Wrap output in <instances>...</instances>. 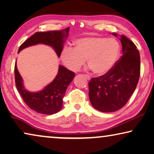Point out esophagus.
Instances as JSON below:
<instances>
[{
	"label": "esophagus",
	"mask_w": 154,
	"mask_h": 154,
	"mask_svg": "<svg viewBox=\"0 0 154 154\" xmlns=\"http://www.w3.org/2000/svg\"><path fill=\"white\" fill-rule=\"evenodd\" d=\"M84 76L86 78V79H87V80H90L91 79V77L89 76V75H87V74H84Z\"/></svg>",
	"instance_id": "obj_1"
}]
</instances>
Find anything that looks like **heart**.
Segmentation results:
<instances>
[{"instance_id":"heart-1","label":"heart","mask_w":154,"mask_h":154,"mask_svg":"<svg viewBox=\"0 0 154 154\" xmlns=\"http://www.w3.org/2000/svg\"><path fill=\"white\" fill-rule=\"evenodd\" d=\"M119 54V43L113 38L87 37L76 40L74 48H65L60 54L68 69L77 72L85 63L95 74L104 75L114 66Z\"/></svg>"}]
</instances>
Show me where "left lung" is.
<instances>
[{
	"label": "left lung",
	"instance_id": "8db88e82",
	"mask_svg": "<svg viewBox=\"0 0 154 154\" xmlns=\"http://www.w3.org/2000/svg\"><path fill=\"white\" fill-rule=\"evenodd\" d=\"M117 36L116 33H112ZM123 55L109 72L92 78L89 97L95 109L103 112L118 110L126 104L137 86L140 74L139 51L132 41L122 35Z\"/></svg>",
	"mask_w": 154,
	"mask_h": 154
}]
</instances>
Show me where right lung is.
Masks as SVG:
<instances>
[{
  "instance_id": "add662e5",
  "label": "right lung",
  "mask_w": 154,
  "mask_h": 154,
  "mask_svg": "<svg viewBox=\"0 0 154 154\" xmlns=\"http://www.w3.org/2000/svg\"><path fill=\"white\" fill-rule=\"evenodd\" d=\"M68 27L60 31L37 32L27 39L20 46L18 52L25 48L38 44H44L52 46L60 56L63 50L64 38L68 36ZM15 82L17 91L28 106L37 112L44 115L57 113L63 106V98L65 91L74 78L75 73L60 65L56 78L50 85L41 91L32 93L26 91L22 84V79L17 69L16 61L14 68Z\"/></svg>"
}]
</instances>
